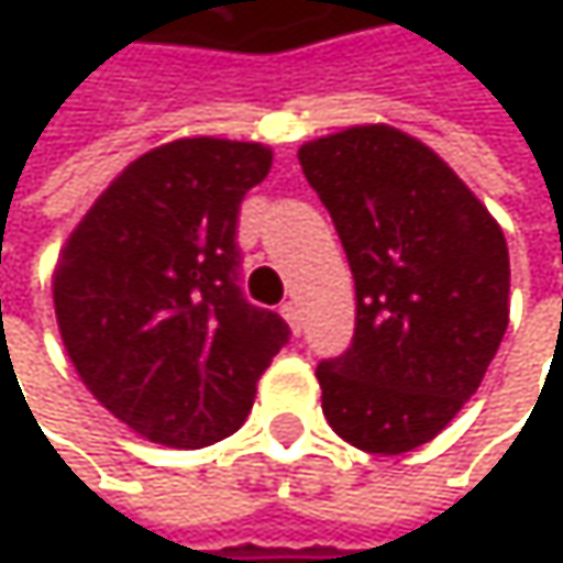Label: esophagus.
Masks as SVG:
<instances>
[{
  "label": "esophagus",
  "instance_id": "obj_1",
  "mask_svg": "<svg viewBox=\"0 0 563 563\" xmlns=\"http://www.w3.org/2000/svg\"><path fill=\"white\" fill-rule=\"evenodd\" d=\"M280 312H283V319L289 322V329H292V332L299 335V329H302V312H299V306H296V302L289 299V302H283Z\"/></svg>",
  "mask_w": 563,
  "mask_h": 563
}]
</instances>
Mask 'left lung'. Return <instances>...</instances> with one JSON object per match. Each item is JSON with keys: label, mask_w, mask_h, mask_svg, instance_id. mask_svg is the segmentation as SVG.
Segmentation results:
<instances>
[{"label": "left lung", "mask_w": 563, "mask_h": 563, "mask_svg": "<svg viewBox=\"0 0 563 563\" xmlns=\"http://www.w3.org/2000/svg\"><path fill=\"white\" fill-rule=\"evenodd\" d=\"M355 277V335L316 368L329 427L365 453L433 440L476 394L508 325V247L430 146L375 123L299 150Z\"/></svg>", "instance_id": "obj_1"}]
</instances>
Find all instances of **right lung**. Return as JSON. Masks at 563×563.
I'll use <instances>...</instances> for the list:
<instances>
[{
	"label": "right lung",
	"mask_w": 563,
	"mask_h": 563,
	"mask_svg": "<svg viewBox=\"0 0 563 563\" xmlns=\"http://www.w3.org/2000/svg\"><path fill=\"white\" fill-rule=\"evenodd\" d=\"M271 163L261 143H166L110 181L60 251L64 349L87 391L153 443L231 437L289 339L238 286V211Z\"/></svg>",
	"instance_id": "add662e5"
}]
</instances>
